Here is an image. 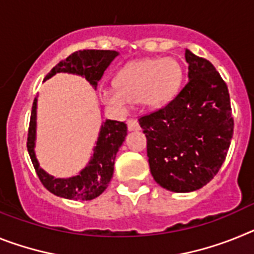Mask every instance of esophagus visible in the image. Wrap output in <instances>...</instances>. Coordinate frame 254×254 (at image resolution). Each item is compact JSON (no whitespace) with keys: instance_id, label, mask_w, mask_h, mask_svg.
<instances>
[{"instance_id":"obj_1","label":"esophagus","mask_w":254,"mask_h":254,"mask_svg":"<svg viewBox=\"0 0 254 254\" xmlns=\"http://www.w3.org/2000/svg\"><path fill=\"white\" fill-rule=\"evenodd\" d=\"M127 130H129V131H133V130H139V125H138L136 120H134V119H129V120L127 121Z\"/></svg>"}]
</instances>
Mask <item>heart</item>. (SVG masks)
Here are the masks:
<instances>
[{
    "label": "heart",
    "instance_id": "obj_1",
    "mask_svg": "<svg viewBox=\"0 0 254 254\" xmlns=\"http://www.w3.org/2000/svg\"><path fill=\"white\" fill-rule=\"evenodd\" d=\"M183 79L179 61L173 57L143 59L127 64L116 76V87L102 88L100 97L112 112L124 115L131 102L161 109L175 98Z\"/></svg>",
    "mask_w": 254,
    "mask_h": 254
}]
</instances>
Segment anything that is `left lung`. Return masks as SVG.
<instances>
[{
    "label": "left lung",
    "mask_w": 254,
    "mask_h": 254,
    "mask_svg": "<svg viewBox=\"0 0 254 254\" xmlns=\"http://www.w3.org/2000/svg\"><path fill=\"white\" fill-rule=\"evenodd\" d=\"M189 81L164 109L139 119L153 179L189 193L219 173L233 138L230 96L215 66L185 50Z\"/></svg>",
    "instance_id": "8db88e82"
}]
</instances>
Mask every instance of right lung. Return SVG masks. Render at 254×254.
<instances>
[{
  "label": "right lung",
  "instance_id": "1",
  "mask_svg": "<svg viewBox=\"0 0 254 254\" xmlns=\"http://www.w3.org/2000/svg\"><path fill=\"white\" fill-rule=\"evenodd\" d=\"M116 56H119V52L110 50L76 51L67 59L57 64L48 72L45 80L52 78L57 72H67V74L80 75L89 81V84L94 89H97L98 81L102 78L103 72ZM127 131V124L123 121H103L93 148V153L87 166L78 175L70 178H55L39 166L38 160L35 157L34 148L35 138H37V98H35L30 115L26 145L39 180L51 193L66 199L90 200L101 195L109 187L114 175L116 153L121 144L124 143Z\"/></svg>",
  "mask_w": 254,
  "mask_h": 254
}]
</instances>
